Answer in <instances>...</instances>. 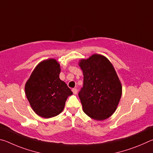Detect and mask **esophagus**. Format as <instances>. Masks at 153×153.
<instances>
[{
	"instance_id": "1",
	"label": "esophagus",
	"mask_w": 153,
	"mask_h": 153,
	"mask_svg": "<svg viewBox=\"0 0 153 153\" xmlns=\"http://www.w3.org/2000/svg\"><path fill=\"white\" fill-rule=\"evenodd\" d=\"M72 92H73V93H74V94H77V90L76 88H73V89H72Z\"/></svg>"
}]
</instances>
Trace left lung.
I'll list each match as a JSON object with an SVG mask.
<instances>
[{
    "label": "left lung",
    "instance_id": "obj_1",
    "mask_svg": "<svg viewBox=\"0 0 153 153\" xmlns=\"http://www.w3.org/2000/svg\"><path fill=\"white\" fill-rule=\"evenodd\" d=\"M84 85L79 92L84 112L90 118L102 121L115 113L122 94V86L110 61L93 54L79 61Z\"/></svg>",
    "mask_w": 153,
    "mask_h": 153
}]
</instances>
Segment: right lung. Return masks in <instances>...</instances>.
I'll use <instances>...</instances> for the list:
<instances>
[{
	"label": "right lung",
	"instance_id": "add662e5",
	"mask_svg": "<svg viewBox=\"0 0 153 153\" xmlns=\"http://www.w3.org/2000/svg\"><path fill=\"white\" fill-rule=\"evenodd\" d=\"M61 67L55 59L38 63L25 83V93L31 107L38 116L55 117L63 111L65 102L73 92L59 78Z\"/></svg>",
	"mask_w": 153,
	"mask_h": 153
}]
</instances>
